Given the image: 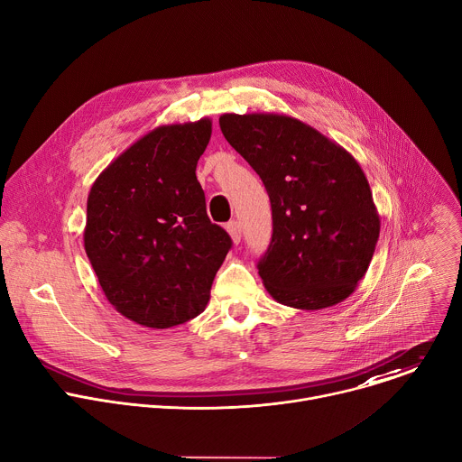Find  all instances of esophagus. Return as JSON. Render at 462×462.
<instances>
[{"mask_svg": "<svg viewBox=\"0 0 462 462\" xmlns=\"http://www.w3.org/2000/svg\"><path fill=\"white\" fill-rule=\"evenodd\" d=\"M226 232L230 234L232 241H234L236 245H239V241H241V225H239L237 221H230V223L226 225Z\"/></svg>", "mask_w": 462, "mask_h": 462, "instance_id": "obj_1", "label": "esophagus"}]
</instances>
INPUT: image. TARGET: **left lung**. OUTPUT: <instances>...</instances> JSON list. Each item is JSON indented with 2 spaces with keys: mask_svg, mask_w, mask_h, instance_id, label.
Returning a JSON list of instances; mask_svg holds the SVG:
<instances>
[{
  "mask_svg": "<svg viewBox=\"0 0 462 462\" xmlns=\"http://www.w3.org/2000/svg\"><path fill=\"white\" fill-rule=\"evenodd\" d=\"M219 125L271 197L273 241L257 263L267 292L301 310L349 298L380 236V216L358 161L283 113H225Z\"/></svg>",
  "mask_w": 462,
  "mask_h": 462,
  "instance_id": "8db88e82",
  "label": "left lung"
}]
</instances>
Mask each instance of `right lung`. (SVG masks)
<instances>
[{"label":"right lung","instance_id":"obj_1","mask_svg":"<svg viewBox=\"0 0 462 462\" xmlns=\"http://www.w3.org/2000/svg\"><path fill=\"white\" fill-rule=\"evenodd\" d=\"M212 118L164 124L95 179L84 248L107 301L127 319L168 328L201 314L232 245L207 216L197 161Z\"/></svg>","mask_w":462,"mask_h":462}]
</instances>
